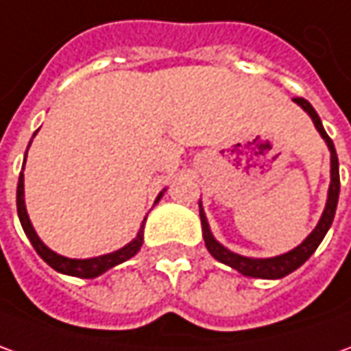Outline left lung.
I'll use <instances>...</instances> for the list:
<instances>
[{
	"mask_svg": "<svg viewBox=\"0 0 351 351\" xmlns=\"http://www.w3.org/2000/svg\"><path fill=\"white\" fill-rule=\"evenodd\" d=\"M305 112H308V116L313 118L315 126L320 132L322 139L326 141L328 149H330V188H328V199H326V208H324V213L320 217L319 225L315 227V231L299 245L293 250L285 252L282 256H274V258H247V256H241V254H235L231 250H227L225 247H221L215 239H213L212 231H210V225L206 221V215L199 210V219H202V231H204V241H206V248L210 250L213 258L223 262L227 266L235 268L237 272H241L243 276H250V278H266V280H278V278H284L287 274H291L293 270H297L305 260L317 250V247L320 245V241L324 239L326 231L330 229L334 219V213H336V206H338V194H340V171H338V155H336V149H334L332 139L328 138V134L324 132L322 128V122H320L317 110L311 106L308 101L301 99V97H295L293 99Z\"/></svg>",
	"mask_w": 351,
	"mask_h": 351,
	"instance_id": "1",
	"label": "left lung"
}]
</instances>
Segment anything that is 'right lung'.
Here are the masks:
<instances>
[{"label":"right lung","instance_id":"add662e5","mask_svg":"<svg viewBox=\"0 0 351 351\" xmlns=\"http://www.w3.org/2000/svg\"><path fill=\"white\" fill-rule=\"evenodd\" d=\"M27 159V157H25ZM25 167V163H23ZM23 173L19 175V184H17V213H19V219H21V225H23V229H25V233L29 237V241H31V245L34 247V250L38 252V256L48 264V266H52L54 270L62 274H67V276H75V278H97V276H101L106 270H110V268H114L116 264H122V262H126L130 260L136 252H138L139 248H141V243H143V225H141V229H139L138 237L126 245L124 248H120V250H116V252H110V254H104V256H97V258H87V260H75V258H66V256H60V254H56L52 252L50 248L44 245L43 241L38 239V235L34 233V229H32L31 219H29V215H27V210H25V199H23ZM163 196V192L159 194V198L161 199Z\"/></svg>","mask_w":351,"mask_h":351}]
</instances>
